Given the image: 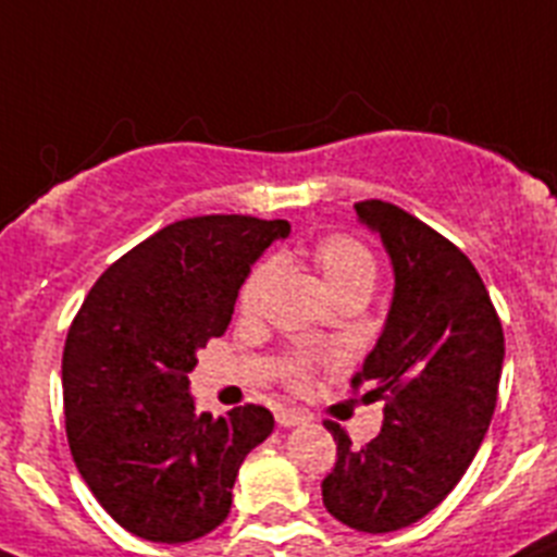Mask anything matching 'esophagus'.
Returning a JSON list of instances; mask_svg holds the SVG:
<instances>
[{"instance_id": "esophagus-1", "label": "esophagus", "mask_w": 557, "mask_h": 557, "mask_svg": "<svg viewBox=\"0 0 557 557\" xmlns=\"http://www.w3.org/2000/svg\"><path fill=\"white\" fill-rule=\"evenodd\" d=\"M277 424L280 428H297V424H305V413L294 408H277Z\"/></svg>"}]
</instances>
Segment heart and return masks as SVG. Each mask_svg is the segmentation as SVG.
I'll use <instances>...</instances> for the list:
<instances>
[{
  "label": "heart",
  "mask_w": 557,
  "mask_h": 557,
  "mask_svg": "<svg viewBox=\"0 0 557 557\" xmlns=\"http://www.w3.org/2000/svg\"><path fill=\"white\" fill-rule=\"evenodd\" d=\"M310 258H313L315 269L322 272L324 283H327L330 294L335 299L347 297V294H369L377 283V260H374L372 249L360 244L358 238H352V235H324L322 242H315ZM272 280V260H260L258 267L249 269L242 290H238V310L244 315H258L263 310ZM302 372L305 360H294L288 369L290 377H302Z\"/></svg>",
  "instance_id": "1"
}]
</instances>
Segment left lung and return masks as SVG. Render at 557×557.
<instances>
[{"instance_id":"1","label":"left lung","mask_w":557,"mask_h":557,"mask_svg":"<svg viewBox=\"0 0 557 557\" xmlns=\"http://www.w3.org/2000/svg\"><path fill=\"white\" fill-rule=\"evenodd\" d=\"M380 235L394 297L377 344L352 385L385 399L383 428L366 447L335 422V469L324 508L360 533H394L444 503L478 455L497 408L505 338L472 260L444 235L380 199L355 205Z\"/></svg>"}]
</instances>
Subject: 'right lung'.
I'll use <instances>...</instances> for the list:
<instances>
[{
	"mask_svg": "<svg viewBox=\"0 0 557 557\" xmlns=\"http://www.w3.org/2000/svg\"><path fill=\"white\" fill-rule=\"evenodd\" d=\"M283 219H183L119 258L74 315L63 349L66 435L79 474L124 530L154 544L227 519L244 458L272 435L260 405L197 413L188 372L233 319Z\"/></svg>",
	"mask_w": 557,
	"mask_h": 557,
	"instance_id": "add662e5",
	"label": "right lung"
}]
</instances>
